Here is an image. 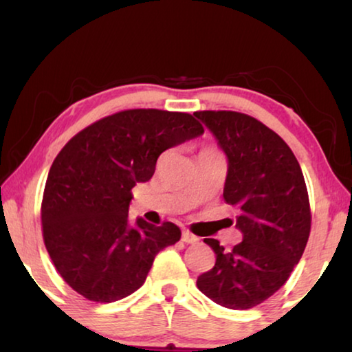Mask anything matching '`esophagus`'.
Wrapping results in <instances>:
<instances>
[{
    "mask_svg": "<svg viewBox=\"0 0 352 352\" xmlns=\"http://www.w3.org/2000/svg\"><path fill=\"white\" fill-rule=\"evenodd\" d=\"M182 241L186 242V244H198L199 239L195 234H192L190 231H184L182 232Z\"/></svg>",
    "mask_w": 352,
    "mask_h": 352,
    "instance_id": "esophagus-1",
    "label": "esophagus"
}]
</instances>
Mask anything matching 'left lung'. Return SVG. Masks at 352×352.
<instances>
[{
    "mask_svg": "<svg viewBox=\"0 0 352 352\" xmlns=\"http://www.w3.org/2000/svg\"><path fill=\"white\" fill-rule=\"evenodd\" d=\"M195 116L228 157L223 198L239 208L236 226L244 236L231 250L204 239L215 264L197 286L215 304L247 310L282 288L305 250L311 228L305 179L289 146L261 121L226 110Z\"/></svg>",
    "mask_w": 352,
    "mask_h": 352,
    "instance_id": "obj_1",
    "label": "left lung"
}]
</instances>
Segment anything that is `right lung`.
<instances>
[{"label": "right lung", "instance_id": "right-lung-1", "mask_svg": "<svg viewBox=\"0 0 352 352\" xmlns=\"http://www.w3.org/2000/svg\"><path fill=\"white\" fill-rule=\"evenodd\" d=\"M204 132L188 113L132 108L85 127L48 171L41 204L44 244L59 275L85 299L120 300L144 283L154 258L181 239L171 221L129 225L137 182L159 155Z\"/></svg>", "mask_w": 352, "mask_h": 352}]
</instances>
